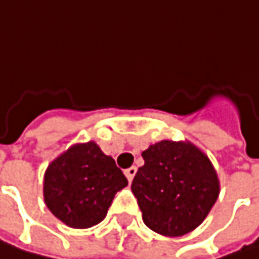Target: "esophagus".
I'll return each mask as SVG.
<instances>
[{
    "mask_svg": "<svg viewBox=\"0 0 259 259\" xmlns=\"http://www.w3.org/2000/svg\"><path fill=\"white\" fill-rule=\"evenodd\" d=\"M124 175H126V178L129 179V182H132V181H133V178H135V175H136V167H135V166L129 167V169L124 172Z\"/></svg>",
    "mask_w": 259,
    "mask_h": 259,
    "instance_id": "esophagus-1",
    "label": "esophagus"
}]
</instances>
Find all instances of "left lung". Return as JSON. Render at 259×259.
<instances>
[{"mask_svg":"<svg viewBox=\"0 0 259 259\" xmlns=\"http://www.w3.org/2000/svg\"><path fill=\"white\" fill-rule=\"evenodd\" d=\"M142 157L132 193L153 231L179 237L203 223L220 196L218 174L209 157L190 141L163 139Z\"/></svg>","mask_w":259,"mask_h":259,"instance_id":"obj_1","label":"left lung"}]
</instances>
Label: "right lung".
<instances>
[{
	"label": "right lung",
	"mask_w": 259,
	"mask_h": 259,
	"mask_svg": "<svg viewBox=\"0 0 259 259\" xmlns=\"http://www.w3.org/2000/svg\"><path fill=\"white\" fill-rule=\"evenodd\" d=\"M127 179L95 141L74 144L46 169L44 203L71 228H89L104 221L115 194Z\"/></svg>",
	"instance_id": "obj_1"
}]
</instances>
